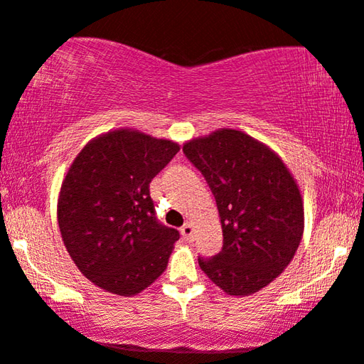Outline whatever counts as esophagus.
I'll list each match as a JSON object with an SVG mask.
<instances>
[{
	"instance_id": "obj_1",
	"label": "esophagus",
	"mask_w": 364,
	"mask_h": 364,
	"mask_svg": "<svg viewBox=\"0 0 364 364\" xmlns=\"http://www.w3.org/2000/svg\"><path fill=\"white\" fill-rule=\"evenodd\" d=\"M181 233H182V237L186 238L187 242H192L193 240V225H192V223L187 222L186 225L181 228Z\"/></svg>"
}]
</instances>
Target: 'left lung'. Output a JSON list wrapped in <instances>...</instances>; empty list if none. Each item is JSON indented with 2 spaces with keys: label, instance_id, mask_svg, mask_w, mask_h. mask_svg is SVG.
<instances>
[{
  "label": "left lung",
  "instance_id": "left-lung-1",
  "mask_svg": "<svg viewBox=\"0 0 364 364\" xmlns=\"http://www.w3.org/2000/svg\"><path fill=\"white\" fill-rule=\"evenodd\" d=\"M183 154L215 197L223 247L198 257L203 273L228 295H252L285 270L300 245L303 203L282 159L242 131L193 139Z\"/></svg>",
  "mask_w": 364,
  "mask_h": 364
}]
</instances>
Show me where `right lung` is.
I'll use <instances>...</instances> for the list:
<instances>
[{"label": "right lung", "mask_w": 364, "mask_h": 364, "mask_svg": "<svg viewBox=\"0 0 364 364\" xmlns=\"http://www.w3.org/2000/svg\"><path fill=\"white\" fill-rule=\"evenodd\" d=\"M177 152L176 142L121 129L74 159L58 222L73 262L102 290L136 295L166 270L181 235L157 220L149 187Z\"/></svg>", "instance_id": "right-lung-1"}]
</instances>
